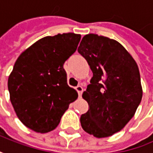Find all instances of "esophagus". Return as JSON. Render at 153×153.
<instances>
[{"instance_id": "esophagus-1", "label": "esophagus", "mask_w": 153, "mask_h": 153, "mask_svg": "<svg viewBox=\"0 0 153 153\" xmlns=\"http://www.w3.org/2000/svg\"><path fill=\"white\" fill-rule=\"evenodd\" d=\"M76 90L77 91L79 97H81V96H82V91H83V88H82V87L81 85H78V86H76Z\"/></svg>"}]
</instances>
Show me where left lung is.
<instances>
[{"label": "left lung", "mask_w": 153, "mask_h": 153, "mask_svg": "<svg viewBox=\"0 0 153 153\" xmlns=\"http://www.w3.org/2000/svg\"><path fill=\"white\" fill-rule=\"evenodd\" d=\"M77 51L93 72L82 94L88 110L81 115L82 127L96 138L111 136L126 126L141 102L138 65L120 43L97 34L85 35Z\"/></svg>", "instance_id": "1"}]
</instances>
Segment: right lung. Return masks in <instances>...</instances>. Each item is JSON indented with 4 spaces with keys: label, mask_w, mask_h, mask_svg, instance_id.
<instances>
[{
    "label": "right lung",
    "mask_w": 153,
    "mask_h": 153,
    "mask_svg": "<svg viewBox=\"0 0 153 153\" xmlns=\"http://www.w3.org/2000/svg\"><path fill=\"white\" fill-rule=\"evenodd\" d=\"M80 34L47 36L23 51L8 77L10 101L19 120L37 133L55 129L77 93L67 83L65 61L76 51Z\"/></svg>",
    "instance_id": "1"
}]
</instances>
